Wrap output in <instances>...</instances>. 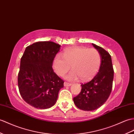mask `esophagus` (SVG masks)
<instances>
[{"instance_id": "obj_1", "label": "esophagus", "mask_w": 134, "mask_h": 134, "mask_svg": "<svg viewBox=\"0 0 134 134\" xmlns=\"http://www.w3.org/2000/svg\"><path fill=\"white\" fill-rule=\"evenodd\" d=\"M71 85V84L70 83H68V82H65L64 83V86L65 87H68V86H70Z\"/></svg>"}]
</instances>
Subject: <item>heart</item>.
<instances>
[{
  "instance_id": "obj_1",
  "label": "heart",
  "mask_w": 134,
  "mask_h": 134,
  "mask_svg": "<svg viewBox=\"0 0 134 134\" xmlns=\"http://www.w3.org/2000/svg\"><path fill=\"white\" fill-rule=\"evenodd\" d=\"M101 62L100 55L97 49L77 47L66 49L63 56L57 55L53 67L59 76H64L72 66V70L66 76L71 81L79 77L82 81L91 79L98 72Z\"/></svg>"
}]
</instances>
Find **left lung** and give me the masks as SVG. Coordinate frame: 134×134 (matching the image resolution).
<instances>
[{"label":"left lung","mask_w":134,"mask_h":134,"mask_svg":"<svg viewBox=\"0 0 134 134\" xmlns=\"http://www.w3.org/2000/svg\"><path fill=\"white\" fill-rule=\"evenodd\" d=\"M101 57L98 74L91 81L82 84L81 92L73 98L76 106L84 111H93L106 102L113 88L114 69L111 55L101 47L92 43Z\"/></svg>","instance_id":"8db88e82"}]
</instances>
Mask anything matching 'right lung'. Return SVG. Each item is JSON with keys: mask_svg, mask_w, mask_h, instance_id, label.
Wrapping results in <instances>:
<instances>
[{"mask_svg": "<svg viewBox=\"0 0 134 134\" xmlns=\"http://www.w3.org/2000/svg\"><path fill=\"white\" fill-rule=\"evenodd\" d=\"M60 45L49 41L38 42L27 47L21 58L18 76L19 92L32 107L47 109L57 100L64 81L52 68Z\"/></svg>", "mask_w": 134, "mask_h": 134, "instance_id": "add662e5", "label": "right lung"}]
</instances>
